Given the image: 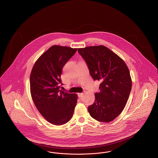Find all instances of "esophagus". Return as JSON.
Here are the masks:
<instances>
[{
	"label": "esophagus",
	"instance_id": "34e87169",
	"mask_svg": "<svg viewBox=\"0 0 158 158\" xmlns=\"http://www.w3.org/2000/svg\"><path fill=\"white\" fill-rule=\"evenodd\" d=\"M83 93H80V94H78V96H79V97L80 98H81L82 96H83Z\"/></svg>",
	"mask_w": 158,
	"mask_h": 158
}]
</instances>
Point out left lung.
Listing matches in <instances>:
<instances>
[{"mask_svg":"<svg viewBox=\"0 0 158 158\" xmlns=\"http://www.w3.org/2000/svg\"><path fill=\"white\" fill-rule=\"evenodd\" d=\"M88 65L94 81H100L99 92L88 107L90 115L101 122L118 117L126 105L132 89V80L126 63L106 47L100 45L77 49Z\"/></svg>","mask_w":158,"mask_h":158,"instance_id":"1","label":"left lung"}]
</instances>
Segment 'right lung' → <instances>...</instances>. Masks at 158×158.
<instances>
[{
	"instance_id": "add662e5",
	"label": "right lung",
	"mask_w": 158,
	"mask_h": 158,
	"mask_svg": "<svg viewBox=\"0 0 158 158\" xmlns=\"http://www.w3.org/2000/svg\"><path fill=\"white\" fill-rule=\"evenodd\" d=\"M77 49L54 45L35 62L30 76L32 99L44 119L55 125L69 122L77 103V95L60 90L65 64Z\"/></svg>"
}]
</instances>
